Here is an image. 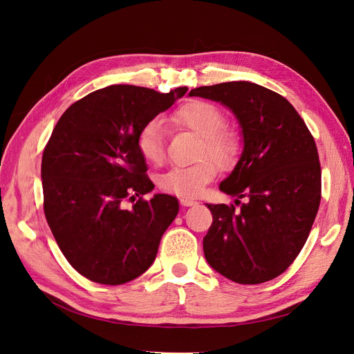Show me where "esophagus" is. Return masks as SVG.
<instances>
[{"label": "esophagus", "mask_w": 354, "mask_h": 354, "mask_svg": "<svg viewBox=\"0 0 354 354\" xmlns=\"http://www.w3.org/2000/svg\"><path fill=\"white\" fill-rule=\"evenodd\" d=\"M180 203H181V205H183V207H194V205H196V201H194V199H186V198H181L180 199Z\"/></svg>", "instance_id": "obj_1"}]
</instances>
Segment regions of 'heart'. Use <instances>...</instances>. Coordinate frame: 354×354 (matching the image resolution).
I'll return each instance as SVG.
<instances>
[{"label":"heart","mask_w":354,"mask_h":354,"mask_svg":"<svg viewBox=\"0 0 354 354\" xmlns=\"http://www.w3.org/2000/svg\"><path fill=\"white\" fill-rule=\"evenodd\" d=\"M171 122L202 138L199 158L208 156L223 168L232 165L236 159L239 142L233 133L223 130L226 127V116L216 104L203 100L187 102L173 113ZM137 147L146 162L162 164L165 130L159 118H153L143 125L137 136ZM209 159H203L190 167L171 168L159 177V187L180 198H196L217 174V167Z\"/></svg>","instance_id":"heart-1"}]
</instances>
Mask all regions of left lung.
Returning <instances> with one entry per match:
<instances>
[{
  "mask_svg": "<svg viewBox=\"0 0 354 354\" xmlns=\"http://www.w3.org/2000/svg\"><path fill=\"white\" fill-rule=\"evenodd\" d=\"M189 95L229 108L243 142L238 164L220 183L241 208L207 203L212 224L203 238L205 259L236 283L272 281L297 259L319 209L322 173L315 138L291 103L259 84L223 82Z\"/></svg>",
  "mask_w": 354,
  "mask_h": 354,
  "instance_id": "8db88e82",
  "label": "left lung"
}]
</instances>
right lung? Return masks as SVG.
I'll return each mask as SVG.
<instances>
[{
	"mask_svg": "<svg viewBox=\"0 0 354 354\" xmlns=\"http://www.w3.org/2000/svg\"><path fill=\"white\" fill-rule=\"evenodd\" d=\"M186 91L109 85L69 106L53 130L41 162L44 214L60 251L87 279L122 285L152 266L178 201L142 199L155 186L137 136Z\"/></svg>",
	"mask_w": 354,
	"mask_h": 354,
	"instance_id": "1",
	"label": "right lung"
}]
</instances>
